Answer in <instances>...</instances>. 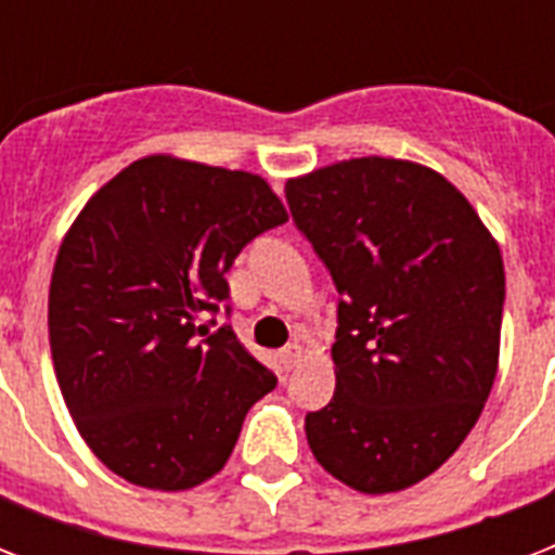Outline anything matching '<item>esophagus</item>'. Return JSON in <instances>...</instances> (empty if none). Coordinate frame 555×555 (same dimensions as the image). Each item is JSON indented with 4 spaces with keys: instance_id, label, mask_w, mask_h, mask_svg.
I'll use <instances>...</instances> for the list:
<instances>
[{
    "instance_id": "1",
    "label": "esophagus",
    "mask_w": 555,
    "mask_h": 555,
    "mask_svg": "<svg viewBox=\"0 0 555 555\" xmlns=\"http://www.w3.org/2000/svg\"><path fill=\"white\" fill-rule=\"evenodd\" d=\"M279 360H282V369H296L299 365V360H302V346L299 343H291V346L282 348V354H279Z\"/></svg>"
}]
</instances>
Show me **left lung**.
Listing matches in <instances>:
<instances>
[{"label": "left lung", "mask_w": 555, "mask_h": 555, "mask_svg": "<svg viewBox=\"0 0 555 555\" xmlns=\"http://www.w3.org/2000/svg\"><path fill=\"white\" fill-rule=\"evenodd\" d=\"M337 285V391L308 412L313 457L351 490L423 481L455 452L499 371L504 261L435 169L351 158L285 186Z\"/></svg>", "instance_id": "left-lung-1"}]
</instances>
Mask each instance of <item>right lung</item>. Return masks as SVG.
I'll return each mask as SVG.
<instances>
[{
	"mask_svg": "<svg viewBox=\"0 0 555 555\" xmlns=\"http://www.w3.org/2000/svg\"><path fill=\"white\" fill-rule=\"evenodd\" d=\"M285 221L264 178L172 155L134 160L82 207L56 253L48 339L77 431L112 473L178 492L227 464L276 374L207 317L244 244Z\"/></svg>",
	"mask_w": 555,
	"mask_h": 555,
	"instance_id": "add662e5",
	"label": "right lung"
}]
</instances>
